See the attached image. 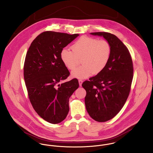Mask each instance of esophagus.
Wrapping results in <instances>:
<instances>
[{
    "mask_svg": "<svg viewBox=\"0 0 153 153\" xmlns=\"http://www.w3.org/2000/svg\"><path fill=\"white\" fill-rule=\"evenodd\" d=\"M83 82V81H82V80H79V85L81 87L82 86V83Z\"/></svg>",
    "mask_w": 153,
    "mask_h": 153,
    "instance_id": "1",
    "label": "esophagus"
}]
</instances>
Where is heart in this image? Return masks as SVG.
<instances>
[{"label": "heart", "mask_w": 153, "mask_h": 153, "mask_svg": "<svg viewBox=\"0 0 153 153\" xmlns=\"http://www.w3.org/2000/svg\"><path fill=\"white\" fill-rule=\"evenodd\" d=\"M71 49L63 48L60 58L66 68L74 69L81 59L82 65L71 71V75L76 79H85L93 73L98 74L103 71L110 59L111 47L105 39L82 36L71 46Z\"/></svg>", "instance_id": "b5f03b06"}]
</instances>
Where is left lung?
Instances as JSON below:
<instances>
[{
	"instance_id": "left-lung-1",
	"label": "left lung",
	"mask_w": 153,
	"mask_h": 153,
	"mask_svg": "<svg viewBox=\"0 0 153 153\" xmlns=\"http://www.w3.org/2000/svg\"><path fill=\"white\" fill-rule=\"evenodd\" d=\"M103 36L110 44L111 53L105 69L85 81V105L94 120L104 122L115 117L129 96L133 77L129 51L117 36L105 32L90 33Z\"/></svg>"
}]
</instances>
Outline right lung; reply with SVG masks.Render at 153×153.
I'll return each mask as SVG.
<instances>
[{"label":"right lung","instance_id":"1","mask_svg":"<svg viewBox=\"0 0 153 153\" xmlns=\"http://www.w3.org/2000/svg\"><path fill=\"white\" fill-rule=\"evenodd\" d=\"M79 35L44 32L35 38L26 54L24 78L30 101L38 115L50 123L66 118L69 99L79 86L77 79L60 84L70 73L60 56Z\"/></svg>","mask_w":153,"mask_h":153}]
</instances>
